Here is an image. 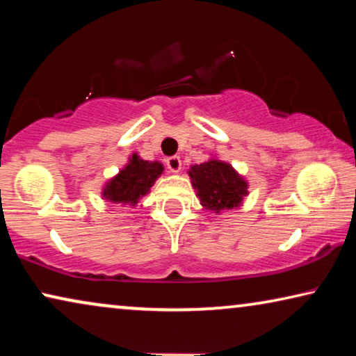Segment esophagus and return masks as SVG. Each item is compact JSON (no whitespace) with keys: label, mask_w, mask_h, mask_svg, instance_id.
Returning a JSON list of instances; mask_svg holds the SVG:
<instances>
[{"label":"esophagus","mask_w":356,"mask_h":356,"mask_svg":"<svg viewBox=\"0 0 356 356\" xmlns=\"http://www.w3.org/2000/svg\"><path fill=\"white\" fill-rule=\"evenodd\" d=\"M167 168L172 173H179V170H181V160H179V157H177V155H175V157H168Z\"/></svg>","instance_id":"1"}]
</instances>
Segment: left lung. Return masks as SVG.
Listing matches in <instances>:
<instances>
[{
  "label": "left lung",
  "instance_id": "left-lung-1",
  "mask_svg": "<svg viewBox=\"0 0 356 356\" xmlns=\"http://www.w3.org/2000/svg\"><path fill=\"white\" fill-rule=\"evenodd\" d=\"M189 178L197 193L201 206L207 211L222 212L240 207L248 196V181L232 167L218 159L191 165Z\"/></svg>",
  "mask_w": 356,
  "mask_h": 356
}]
</instances>
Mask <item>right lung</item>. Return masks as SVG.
I'll list each match as a JSON object with an SVG mask.
<instances>
[{
	"label": "right lung",
	"mask_w": 356,
	"mask_h": 356,
	"mask_svg": "<svg viewBox=\"0 0 356 356\" xmlns=\"http://www.w3.org/2000/svg\"><path fill=\"white\" fill-rule=\"evenodd\" d=\"M163 173V165L160 162L143 160L138 154H133L128 163L105 183L102 197L121 206H138L139 199L149 194L150 188Z\"/></svg>",
	"instance_id": "add662e5"
}]
</instances>
